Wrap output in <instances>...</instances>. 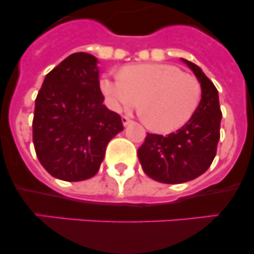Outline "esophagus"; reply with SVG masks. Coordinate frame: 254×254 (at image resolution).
Masks as SVG:
<instances>
[{
    "label": "esophagus",
    "mask_w": 254,
    "mask_h": 254,
    "mask_svg": "<svg viewBox=\"0 0 254 254\" xmlns=\"http://www.w3.org/2000/svg\"><path fill=\"white\" fill-rule=\"evenodd\" d=\"M131 122H132V121L129 120L127 116H122V123H123V126H125V127H126V126H128Z\"/></svg>",
    "instance_id": "34e87169"
}]
</instances>
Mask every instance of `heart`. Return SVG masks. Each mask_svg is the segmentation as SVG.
Returning <instances> with one entry per match:
<instances>
[{"instance_id": "b5f03b06", "label": "heart", "mask_w": 254, "mask_h": 254, "mask_svg": "<svg viewBox=\"0 0 254 254\" xmlns=\"http://www.w3.org/2000/svg\"><path fill=\"white\" fill-rule=\"evenodd\" d=\"M100 88L113 110H141L149 128L172 132L190 121L201 98L197 78L171 64H142L126 66L120 74L103 77Z\"/></svg>"}]
</instances>
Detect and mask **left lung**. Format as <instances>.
I'll return each mask as SVG.
<instances>
[{
  "label": "left lung",
  "instance_id": "left-lung-1",
  "mask_svg": "<svg viewBox=\"0 0 254 254\" xmlns=\"http://www.w3.org/2000/svg\"><path fill=\"white\" fill-rule=\"evenodd\" d=\"M201 83L202 98L192 117L177 132L162 136L147 133L137 154L144 173L168 185L188 182L203 175L217 152L222 112L218 91L193 62L183 60Z\"/></svg>",
  "mask_w": 254,
  "mask_h": 254
}]
</instances>
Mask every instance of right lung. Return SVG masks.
I'll list each match as a JSON object with an SVG mask.
<instances>
[{"label": "right lung", "mask_w": 254, "mask_h": 254, "mask_svg": "<svg viewBox=\"0 0 254 254\" xmlns=\"http://www.w3.org/2000/svg\"><path fill=\"white\" fill-rule=\"evenodd\" d=\"M97 62L73 53L48 72L36 97V154L51 176L67 182L93 177L107 143L123 129L121 116L103 105Z\"/></svg>", "instance_id": "right-lung-1"}]
</instances>
